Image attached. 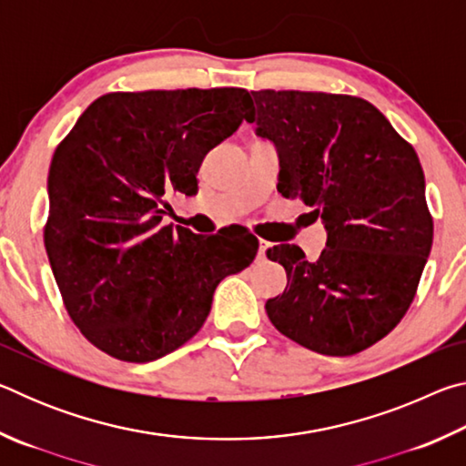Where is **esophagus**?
<instances>
[{"label": "esophagus", "mask_w": 466, "mask_h": 466, "mask_svg": "<svg viewBox=\"0 0 466 466\" xmlns=\"http://www.w3.org/2000/svg\"><path fill=\"white\" fill-rule=\"evenodd\" d=\"M269 247H271L269 242H265V240L258 242V252H257V258H258V261H265V257H267V250H269Z\"/></svg>", "instance_id": "1"}]
</instances>
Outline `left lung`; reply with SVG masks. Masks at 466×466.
<instances>
[{
	"label": "left lung",
	"mask_w": 466,
	"mask_h": 466,
	"mask_svg": "<svg viewBox=\"0 0 466 466\" xmlns=\"http://www.w3.org/2000/svg\"><path fill=\"white\" fill-rule=\"evenodd\" d=\"M252 98L258 115L247 121L279 152L278 191L310 205L327 228L314 263L296 244L267 250L288 273L267 317L322 356L364 351L405 317L431 250L420 157L364 98L299 90Z\"/></svg>",
	"instance_id": "obj_1"
}]
</instances>
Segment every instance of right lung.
Returning a JSON list of instances; mask_svg holds the SVG:
<instances>
[{
	"label": "right lung",
	"mask_w": 466,
	"mask_h": 466,
	"mask_svg": "<svg viewBox=\"0 0 466 466\" xmlns=\"http://www.w3.org/2000/svg\"><path fill=\"white\" fill-rule=\"evenodd\" d=\"M244 88L110 92L84 110L49 168L45 248L67 314L110 358L146 364L203 327L218 283L258 240L164 226L168 193H197L205 154L248 119Z\"/></svg>",
	"instance_id": "right-lung-1"
}]
</instances>
